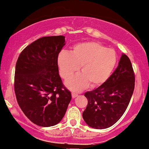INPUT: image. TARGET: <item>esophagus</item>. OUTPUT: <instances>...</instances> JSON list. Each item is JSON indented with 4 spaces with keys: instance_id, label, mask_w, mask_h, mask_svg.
I'll return each mask as SVG.
<instances>
[{
    "instance_id": "1",
    "label": "esophagus",
    "mask_w": 149,
    "mask_h": 149,
    "mask_svg": "<svg viewBox=\"0 0 149 149\" xmlns=\"http://www.w3.org/2000/svg\"><path fill=\"white\" fill-rule=\"evenodd\" d=\"M77 96H78V93H75V92L72 93V97L73 98H76V97Z\"/></svg>"
}]
</instances>
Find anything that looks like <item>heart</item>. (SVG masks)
<instances>
[{"label": "heart", "instance_id": "obj_1", "mask_svg": "<svg viewBox=\"0 0 149 149\" xmlns=\"http://www.w3.org/2000/svg\"><path fill=\"white\" fill-rule=\"evenodd\" d=\"M117 62L115 51L101 43L86 41L74 45L71 53L61 51L58 56L60 74L69 79L79 70L81 73L68 80L66 85L73 91H81L90 84L98 86L106 81Z\"/></svg>", "mask_w": 149, "mask_h": 149}]
</instances>
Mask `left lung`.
<instances>
[{
  "mask_svg": "<svg viewBox=\"0 0 149 149\" xmlns=\"http://www.w3.org/2000/svg\"><path fill=\"white\" fill-rule=\"evenodd\" d=\"M135 75L130 58L122 55L114 72L99 87L84 93L88 104L82 116L88 126L106 129L123 116L134 89Z\"/></svg>",
  "mask_w": 149,
  "mask_h": 149,
  "instance_id": "obj_1",
  "label": "left lung"
}]
</instances>
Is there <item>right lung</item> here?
Returning a JSON list of instances; mask_svg holds the SVG:
<instances>
[{
    "label": "right lung",
    "mask_w": 149,
    "mask_h": 149,
    "mask_svg": "<svg viewBox=\"0 0 149 149\" xmlns=\"http://www.w3.org/2000/svg\"><path fill=\"white\" fill-rule=\"evenodd\" d=\"M65 36H45L22 51L15 66V93L24 115L41 127L54 126L65 114L71 92L59 75L58 56Z\"/></svg>",
    "instance_id": "obj_1"
}]
</instances>
